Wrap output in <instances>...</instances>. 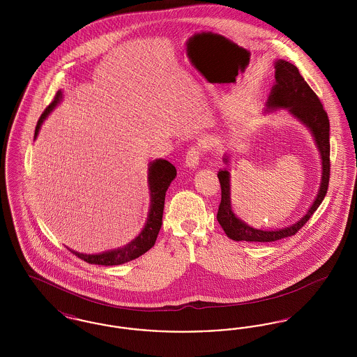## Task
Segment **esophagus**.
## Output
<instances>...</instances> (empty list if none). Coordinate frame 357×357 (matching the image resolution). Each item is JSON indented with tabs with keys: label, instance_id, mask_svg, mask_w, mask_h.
<instances>
[{
	"label": "esophagus",
	"instance_id": "esophagus-1",
	"mask_svg": "<svg viewBox=\"0 0 357 357\" xmlns=\"http://www.w3.org/2000/svg\"><path fill=\"white\" fill-rule=\"evenodd\" d=\"M201 155H202V151H201V149L198 146L190 147L186 153V166H188V167H197L198 163H199Z\"/></svg>",
	"mask_w": 357,
	"mask_h": 357
}]
</instances>
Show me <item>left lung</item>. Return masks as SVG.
<instances>
[{
  "label": "left lung",
  "instance_id": "8db88e82",
  "mask_svg": "<svg viewBox=\"0 0 357 357\" xmlns=\"http://www.w3.org/2000/svg\"><path fill=\"white\" fill-rule=\"evenodd\" d=\"M275 84L268 99V108H287L289 112L303 121L314 136L319 151L321 153L323 175L320 191L305 215L291 226L281 230H258L236 217L230 204V174L223 170L218 172L221 183V204L217 220L226 236L234 241L248 242H274L282 238L291 237L309 221L313 213L323 202L331 178V144H329V119L323 104L313 89L307 85L296 66L285 60L275 63ZM227 163V158H225Z\"/></svg>",
  "mask_w": 357,
  "mask_h": 357
}]
</instances>
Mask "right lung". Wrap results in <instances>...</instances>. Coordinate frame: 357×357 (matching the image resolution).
Masks as SVG:
<instances>
[{
    "instance_id": "right-lung-1",
    "label": "right lung",
    "mask_w": 357,
    "mask_h": 357,
    "mask_svg": "<svg viewBox=\"0 0 357 357\" xmlns=\"http://www.w3.org/2000/svg\"><path fill=\"white\" fill-rule=\"evenodd\" d=\"M60 99H61V92L59 91L56 93L53 102L45 108V111L41 114L40 119L37 121L34 139L40 131L43 121L51 114L52 109L56 107V104ZM175 176H176V169L166 159H156L150 165L149 183H150V192H151V206H150L149 218H147V223H146L144 229L142 230V233L132 242H130L127 246L111 250V252H105L102 255H80L70 249L69 250L88 264L104 265V266L121 265V264L130 262L137 257L144 255L146 252H149L155 245V241H156L159 230L162 227L166 191Z\"/></svg>"
}]
</instances>
